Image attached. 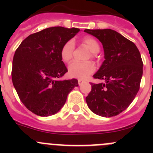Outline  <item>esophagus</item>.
<instances>
[{"mask_svg": "<svg viewBox=\"0 0 153 153\" xmlns=\"http://www.w3.org/2000/svg\"><path fill=\"white\" fill-rule=\"evenodd\" d=\"M83 83H84V80H83V79H78V84H79V86H80L81 84H83Z\"/></svg>", "mask_w": 153, "mask_h": 153, "instance_id": "esophagus-1", "label": "esophagus"}]
</instances>
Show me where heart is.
<instances>
[{"mask_svg": "<svg viewBox=\"0 0 153 153\" xmlns=\"http://www.w3.org/2000/svg\"><path fill=\"white\" fill-rule=\"evenodd\" d=\"M82 43L90 51V57L95 58L97 53L100 50V44L94 37L90 36H86L82 39ZM75 49V44L73 40H69L62 47L60 50V56L63 61H70L73 57L74 51ZM95 70V67L93 63L88 62L73 61L69 65L68 73L70 76L78 79H85L93 74Z\"/></svg>", "mask_w": 153, "mask_h": 153, "instance_id": "1", "label": "heart"}]
</instances>
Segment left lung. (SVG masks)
I'll use <instances>...</instances> for the list:
<instances>
[{"label":"left lung","mask_w":153,"mask_h":153,"mask_svg":"<svg viewBox=\"0 0 153 153\" xmlns=\"http://www.w3.org/2000/svg\"><path fill=\"white\" fill-rule=\"evenodd\" d=\"M102 43L105 60L94 79L104 83H91L86 97L92 112L103 117H112L124 111L140 90L143 63L133 42L111 29L85 30Z\"/></svg>","instance_id":"8db88e82"}]
</instances>
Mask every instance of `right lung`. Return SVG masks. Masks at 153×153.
<instances>
[{"mask_svg": "<svg viewBox=\"0 0 153 153\" xmlns=\"http://www.w3.org/2000/svg\"><path fill=\"white\" fill-rule=\"evenodd\" d=\"M78 28L53 27L29 35L16 50L12 82L18 97L30 111L40 117L57 113L77 79L60 80L67 72L62 61L63 44L79 32Z\"/></svg>", "mask_w": 153, "mask_h": 153, "instance_id": "right-lung-1", "label": "right lung"}]
</instances>
